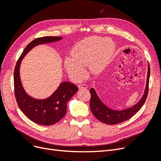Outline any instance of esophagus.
Returning <instances> with one entry per match:
<instances>
[{
    "label": "esophagus",
    "mask_w": 161,
    "mask_h": 161,
    "mask_svg": "<svg viewBox=\"0 0 161 161\" xmlns=\"http://www.w3.org/2000/svg\"><path fill=\"white\" fill-rule=\"evenodd\" d=\"M87 88H88V86L85 84H80L79 85V89H86Z\"/></svg>",
    "instance_id": "1"
}]
</instances>
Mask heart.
I'll list each match as a JSON object with an SVG mask.
<instances>
[{"label":"heart","instance_id":"obj_1","mask_svg":"<svg viewBox=\"0 0 161 161\" xmlns=\"http://www.w3.org/2000/svg\"><path fill=\"white\" fill-rule=\"evenodd\" d=\"M115 51V43L109 40L92 36L78 42L71 51V58H67L64 66L69 75L76 80L86 75L85 67L90 66L91 71L100 72Z\"/></svg>","mask_w":161,"mask_h":161}]
</instances>
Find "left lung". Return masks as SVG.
<instances>
[{"mask_svg":"<svg viewBox=\"0 0 161 161\" xmlns=\"http://www.w3.org/2000/svg\"><path fill=\"white\" fill-rule=\"evenodd\" d=\"M150 73V69L148 64L147 86H146L145 91L142 97L135 105L124 110L118 111L109 109L108 107L105 106L103 103V102L101 101L99 97L97 96L95 90L93 88H91L90 89V108L92 114L95 115L97 119L101 121V122L109 125H114L123 122V121L131 118V117L134 115L141 109V108L144 104L146 99L147 98L148 93Z\"/></svg>","mask_w":161,"mask_h":161,"instance_id":"obj_1","label":"left lung"}]
</instances>
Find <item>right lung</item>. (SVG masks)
<instances>
[{"instance_id": "right-lung-1", "label": "right lung", "mask_w": 161, "mask_h": 161, "mask_svg": "<svg viewBox=\"0 0 161 161\" xmlns=\"http://www.w3.org/2000/svg\"><path fill=\"white\" fill-rule=\"evenodd\" d=\"M62 37H42L31 42L18 59L14 70V95L19 108L34 123L42 125H51L58 122L66 113L67 103L78 91V87L70 82H62L57 90L45 99H36L29 96L22 86L19 67L27 52L39 44L60 40Z\"/></svg>"}]
</instances>
